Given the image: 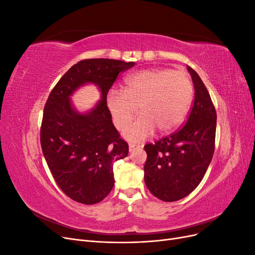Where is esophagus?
Segmentation results:
<instances>
[{
    "label": "esophagus",
    "instance_id": "1",
    "mask_svg": "<svg viewBox=\"0 0 255 255\" xmlns=\"http://www.w3.org/2000/svg\"><path fill=\"white\" fill-rule=\"evenodd\" d=\"M139 148H141V145H136V144H133V143H130V144L128 145V150H129V152H134L135 150L139 149Z\"/></svg>",
    "mask_w": 255,
    "mask_h": 255
}]
</instances>
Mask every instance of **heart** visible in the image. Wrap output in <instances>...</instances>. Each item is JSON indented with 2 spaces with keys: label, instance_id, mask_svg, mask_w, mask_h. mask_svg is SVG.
Segmentation results:
<instances>
[{
  "label": "heart",
  "instance_id": "b5f03b06",
  "mask_svg": "<svg viewBox=\"0 0 255 255\" xmlns=\"http://www.w3.org/2000/svg\"><path fill=\"white\" fill-rule=\"evenodd\" d=\"M194 87L189 75L171 69H144L125 80V91L112 88L106 95V107L114 126L125 128L138 112L141 115L125 130L130 141H141L157 128L171 132L186 117Z\"/></svg>",
  "mask_w": 255,
  "mask_h": 255
}]
</instances>
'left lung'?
<instances>
[{
	"label": "left lung",
	"instance_id": "8db88e82",
	"mask_svg": "<svg viewBox=\"0 0 255 255\" xmlns=\"http://www.w3.org/2000/svg\"><path fill=\"white\" fill-rule=\"evenodd\" d=\"M195 101L186 123L175 133L144 145V183L153 196L173 202L188 196L202 181L214 149L217 115L210 94L194 69L187 66Z\"/></svg>",
	"mask_w": 255,
	"mask_h": 255
}]
</instances>
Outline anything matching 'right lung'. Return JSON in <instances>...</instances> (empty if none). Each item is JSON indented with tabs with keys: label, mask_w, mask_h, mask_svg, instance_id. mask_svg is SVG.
Instances as JSON below:
<instances>
[{
	"label": "right lung",
	"mask_w": 255,
	"mask_h": 255,
	"mask_svg": "<svg viewBox=\"0 0 255 255\" xmlns=\"http://www.w3.org/2000/svg\"><path fill=\"white\" fill-rule=\"evenodd\" d=\"M134 65L109 58L82 60L64 74L45 103L42 153L59 188L76 202H101L114 187V163L128 156V145L113 125L106 95L118 74ZM87 83L96 85L102 99L82 113L71 96Z\"/></svg>",
	"instance_id": "obj_1"
}]
</instances>
